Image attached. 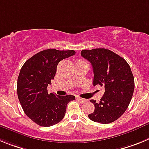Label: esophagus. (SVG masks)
I'll list each match as a JSON object with an SVG mask.
<instances>
[{
  "mask_svg": "<svg viewBox=\"0 0 149 149\" xmlns=\"http://www.w3.org/2000/svg\"><path fill=\"white\" fill-rule=\"evenodd\" d=\"M77 100L81 103H85L87 102V100H84V99H82L81 97H77Z\"/></svg>",
  "mask_w": 149,
  "mask_h": 149,
  "instance_id": "1",
  "label": "esophagus"
}]
</instances>
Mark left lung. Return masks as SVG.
Instances as JSON below:
<instances>
[{"mask_svg": "<svg viewBox=\"0 0 149 149\" xmlns=\"http://www.w3.org/2000/svg\"><path fill=\"white\" fill-rule=\"evenodd\" d=\"M81 56L92 65L93 85L104 88L99 102L90 100L95 109L88 117L102 124L113 123L125 113L133 96L134 79L131 68L121 56L104 48L84 49Z\"/></svg>", "mask_w": 149, "mask_h": 149, "instance_id": "8db88e82", "label": "left lung"}]
</instances>
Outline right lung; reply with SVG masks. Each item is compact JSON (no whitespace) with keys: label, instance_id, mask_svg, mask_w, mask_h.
I'll return each instance as SVG.
<instances>
[{"label":"right lung","instance_id":"1","mask_svg":"<svg viewBox=\"0 0 149 149\" xmlns=\"http://www.w3.org/2000/svg\"><path fill=\"white\" fill-rule=\"evenodd\" d=\"M75 53L74 50L45 49L26 61L20 70L18 100L26 116L40 126H52L61 122L67 104L75 100L73 95L57 96L47 91L58 63Z\"/></svg>","mask_w":149,"mask_h":149}]
</instances>
